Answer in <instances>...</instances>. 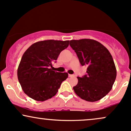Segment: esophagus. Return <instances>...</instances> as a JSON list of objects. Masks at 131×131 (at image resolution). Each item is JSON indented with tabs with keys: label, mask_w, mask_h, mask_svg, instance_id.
Instances as JSON below:
<instances>
[{
	"label": "esophagus",
	"mask_w": 131,
	"mask_h": 131,
	"mask_svg": "<svg viewBox=\"0 0 131 131\" xmlns=\"http://www.w3.org/2000/svg\"><path fill=\"white\" fill-rule=\"evenodd\" d=\"M68 76L70 77V78H72V77L74 76V75H73V74H68Z\"/></svg>",
	"instance_id": "34e87169"
}]
</instances>
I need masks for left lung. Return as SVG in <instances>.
Here are the masks:
<instances>
[{
  "label": "left lung",
  "instance_id": "obj_1",
  "mask_svg": "<svg viewBox=\"0 0 131 131\" xmlns=\"http://www.w3.org/2000/svg\"><path fill=\"white\" fill-rule=\"evenodd\" d=\"M70 45L81 65L88 67L86 74L78 77L74 91L86 101L100 100L111 90L115 81L116 70L112 56L105 46L94 40H71Z\"/></svg>",
  "mask_w": 131,
  "mask_h": 131
}]
</instances>
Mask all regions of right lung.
<instances>
[{"label":"right lung","mask_w":131,"mask_h":131,"mask_svg":"<svg viewBox=\"0 0 131 131\" xmlns=\"http://www.w3.org/2000/svg\"><path fill=\"white\" fill-rule=\"evenodd\" d=\"M70 41L45 40L31 45L24 53L18 68V78L24 92L38 101L54 96L67 72L53 71L60 53L69 46Z\"/></svg>","instance_id":"right-lung-1"}]
</instances>
